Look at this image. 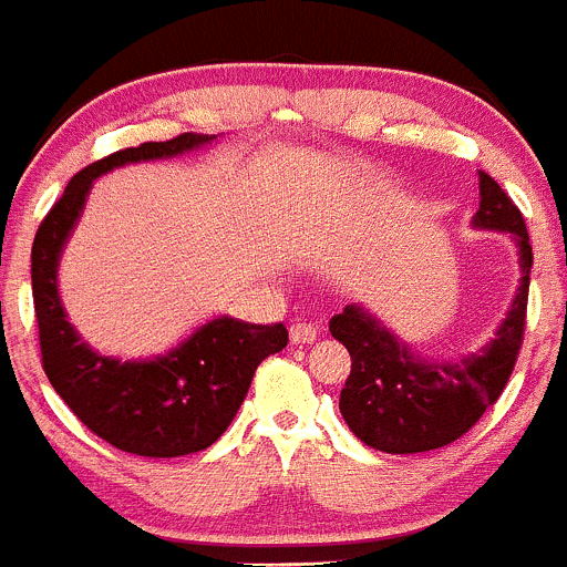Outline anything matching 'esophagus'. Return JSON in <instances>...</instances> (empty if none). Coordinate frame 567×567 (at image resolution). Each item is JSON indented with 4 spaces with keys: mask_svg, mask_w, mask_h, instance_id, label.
Here are the masks:
<instances>
[{
    "mask_svg": "<svg viewBox=\"0 0 567 567\" xmlns=\"http://www.w3.org/2000/svg\"><path fill=\"white\" fill-rule=\"evenodd\" d=\"M319 336V327H313L311 322H295L289 327V338L291 343H313Z\"/></svg>",
    "mask_w": 567,
    "mask_h": 567,
    "instance_id": "obj_1",
    "label": "esophagus"
}]
</instances>
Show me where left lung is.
Here are the masks:
<instances>
[{
  "label": "left lung",
  "instance_id": "1",
  "mask_svg": "<svg viewBox=\"0 0 567 567\" xmlns=\"http://www.w3.org/2000/svg\"><path fill=\"white\" fill-rule=\"evenodd\" d=\"M475 226L511 231L524 272L511 313L481 354L461 358L458 363H423L363 308L347 306L330 319L332 338L352 354V371L338 406L354 436L369 447L382 453H423L451 445L488 406L497 404L516 369L527 327L533 245L522 209L486 172H481Z\"/></svg>",
  "mask_w": 567,
  "mask_h": 567
}]
</instances>
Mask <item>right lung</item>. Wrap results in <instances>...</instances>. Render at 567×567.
Masks as SVG:
<instances>
[{
	"label": "right lung",
	"instance_id": "add662e5",
	"mask_svg": "<svg viewBox=\"0 0 567 567\" xmlns=\"http://www.w3.org/2000/svg\"><path fill=\"white\" fill-rule=\"evenodd\" d=\"M204 142L209 138L179 133L90 163L70 179L32 243V300L45 377L92 434L136 456L174 458L213 445L235 420L261 360L289 343L284 322L248 324L220 317L166 358L120 363L81 343L62 311L56 261L92 179L122 163L172 157Z\"/></svg>",
	"mask_w": 567,
	"mask_h": 567
}]
</instances>
